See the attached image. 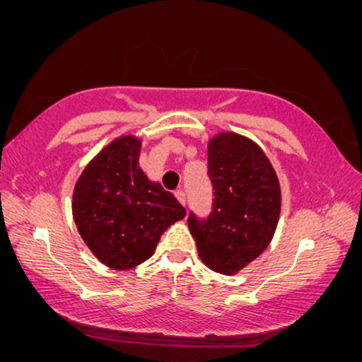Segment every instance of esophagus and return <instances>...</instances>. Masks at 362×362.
Returning <instances> with one entry per match:
<instances>
[{"label": "esophagus", "instance_id": "obj_1", "mask_svg": "<svg viewBox=\"0 0 362 362\" xmlns=\"http://www.w3.org/2000/svg\"><path fill=\"white\" fill-rule=\"evenodd\" d=\"M175 196H176V199L180 201L182 206H186V194H185V191H182V189H177V191L175 192Z\"/></svg>", "mask_w": 362, "mask_h": 362}]
</instances>
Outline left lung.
Returning a JSON list of instances; mask_svg holds the SVG:
<instances>
[{
  "instance_id": "left-lung-1",
  "label": "left lung",
  "mask_w": 362,
  "mask_h": 362,
  "mask_svg": "<svg viewBox=\"0 0 362 362\" xmlns=\"http://www.w3.org/2000/svg\"><path fill=\"white\" fill-rule=\"evenodd\" d=\"M207 165L214 202L207 221L189 216L202 264L234 275L255 260L274 239L281 191L269 156L254 140L221 132L207 143Z\"/></svg>"
}]
</instances>
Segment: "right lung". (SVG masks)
<instances>
[{
	"mask_svg": "<svg viewBox=\"0 0 362 362\" xmlns=\"http://www.w3.org/2000/svg\"><path fill=\"white\" fill-rule=\"evenodd\" d=\"M141 140L122 135L93 156L78 176L72 216L93 255L113 270H128L155 254L168 227L186 209L140 168Z\"/></svg>",
	"mask_w": 362,
	"mask_h": 362,
	"instance_id": "right-lung-1",
	"label": "right lung"
}]
</instances>
